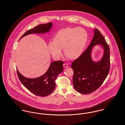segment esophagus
<instances>
[{"mask_svg":"<svg viewBox=\"0 0 125 125\" xmlns=\"http://www.w3.org/2000/svg\"><path fill=\"white\" fill-rule=\"evenodd\" d=\"M63 67L64 68H67V67H69V65L68 64H67V63H64L63 64Z\"/></svg>","mask_w":125,"mask_h":125,"instance_id":"esophagus-1","label":"esophagus"}]
</instances>
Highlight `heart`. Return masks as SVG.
<instances>
[{
    "mask_svg": "<svg viewBox=\"0 0 125 125\" xmlns=\"http://www.w3.org/2000/svg\"><path fill=\"white\" fill-rule=\"evenodd\" d=\"M87 40L86 31L81 28L67 27L59 30L54 36L53 42H50L48 48L51 54L55 58H59L61 50L67 58L73 60L82 53Z\"/></svg>",
    "mask_w": 125,
    "mask_h": 125,
    "instance_id": "heart-1",
    "label": "heart"
}]
</instances>
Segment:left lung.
<instances>
[{
	"label": "left lung",
	"instance_id": "1",
	"mask_svg": "<svg viewBox=\"0 0 125 125\" xmlns=\"http://www.w3.org/2000/svg\"><path fill=\"white\" fill-rule=\"evenodd\" d=\"M94 32L89 46L72 63L74 87L76 91L83 94L91 93L98 89L107 77L110 69L109 46L98 29L96 28ZM99 44L104 47V53L102 60L95 63L91 59V51L94 45Z\"/></svg>",
	"mask_w": 125,
	"mask_h": 125
}]
</instances>
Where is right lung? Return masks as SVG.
I'll list each match as a JSON object with an SVG mask.
<instances>
[{"label":"right lung","mask_w":125,"mask_h":125,"mask_svg":"<svg viewBox=\"0 0 125 125\" xmlns=\"http://www.w3.org/2000/svg\"><path fill=\"white\" fill-rule=\"evenodd\" d=\"M52 25V23L38 25L28 30L22 36L20 39L32 33H42L48 32ZM62 61H56L51 63L47 71L42 76L33 79L27 78L21 75L18 70L17 73L21 83L31 92L40 96L45 97L51 94L55 87V80L59 74L63 71Z\"/></svg>","instance_id":"right-lung-1"}]
</instances>
